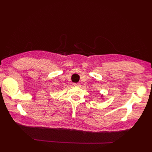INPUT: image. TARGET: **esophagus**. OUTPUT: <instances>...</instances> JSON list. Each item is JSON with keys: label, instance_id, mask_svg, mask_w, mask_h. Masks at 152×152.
Instances as JSON below:
<instances>
[{"label": "esophagus", "instance_id": "1", "mask_svg": "<svg viewBox=\"0 0 152 152\" xmlns=\"http://www.w3.org/2000/svg\"><path fill=\"white\" fill-rule=\"evenodd\" d=\"M73 86H74V87H80V86H81V85H80V83H73Z\"/></svg>", "mask_w": 152, "mask_h": 152}]
</instances>
